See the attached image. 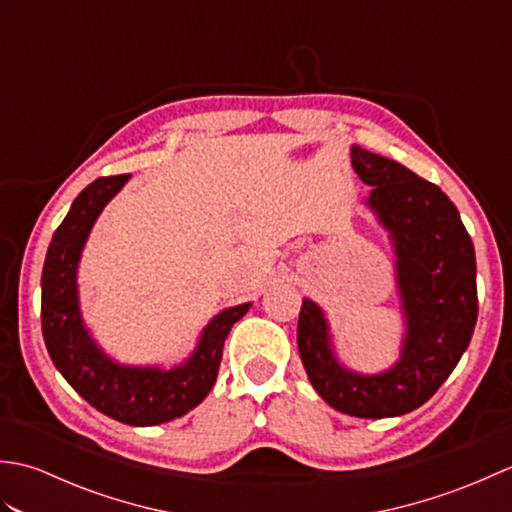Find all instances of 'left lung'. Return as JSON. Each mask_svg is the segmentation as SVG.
Here are the masks:
<instances>
[{
	"mask_svg": "<svg viewBox=\"0 0 512 512\" xmlns=\"http://www.w3.org/2000/svg\"><path fill=\"white\" fill-rule=\"evenodd\" d=\"M352 167L372 187L367 206L396 250L405 314L398 363L383 374L345 369L330 345L323 310L303 299L297 345L312 387L347 416L391 418L424 405L458 365L477 321L475 250L455 204L400 162L352 147Z\"/></svg>",
	"mask_w": 512,
	"mask_h": 512,
	"instance_id": "1",
	"label": "left lung"
}]
</instances>
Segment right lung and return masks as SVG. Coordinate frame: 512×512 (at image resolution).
I'll return each mask as SVG.
<instances>
[{"instance_id":"add662e5","label":"right lung","mask_w":512,"mask_h":512,"mask_svg":"<svg viewBox=\"0 0 512 512\" xmlns=\"http://www.w3.org/2000/svg\"><path fill=\"white\" fill-rule=\"evenodd\" d=\"M127 180L129 173L88 184L54 231L41 275V332L54 367L76 394L118 422L154 427L184 416L209 396L220 369L226 336L233 323L248 312L250 303L213 317L204 328L198 347L178 367H127L112 361L83 325L76 270L96 217Z\"/></svg>"}]
</instances>
